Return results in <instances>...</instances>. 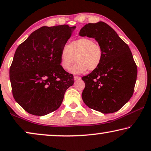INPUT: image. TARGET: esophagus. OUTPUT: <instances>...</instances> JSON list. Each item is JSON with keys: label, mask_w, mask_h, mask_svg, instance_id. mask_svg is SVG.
<instances>
[{"label": "esophagus", "mask_w": 151, "mask_h": 151, "mask_svg": "<svg viewBox=\"0 0 151 151\" xmlns=\"http://www.w3.org/2000/svg\"><path fill=\"white\" fill-rule=\"evenodd\" d=\"M80 76H74V79H75V81H78V80H80L81 79Z\"/></svg>", "instance_id": "34e87169"}]
</instances>
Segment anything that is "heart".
<instances>
[{
    "mask_svg": "<svg viewBox=\"0 0 151 151\" xmlns=\"http://www.w3.org/2000/svg\"><path fill=\"white\" fill-rule=\"evenodd\" d=\"M103 51L101 46L89 37H81L65 45L60 52V64L65 70H68L76 61V64L71 68L73 74H82L89 69L96 70L101 63Z\"/></svg>",
    "mask_w": 151,
    "mask_h": 151,
    "instance_id": "1",
    "label": "heart"
}]
</instances>
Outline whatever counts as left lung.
<instances>
[{
	"mask_svg": "<svg viewBox=\"0 0 151 151\" xmlns=\"http://www.w3.org/2000/svg\"><path fill=\"white\" fill-rule=\"evenodd\" d=\"M79 35L94 38L103 51L99 66L82 77L86 83L83 101L103 114L118 111L132 96L137 79V65L130 48L103 22L86 24Z\"/></svg>",
	"mask_w": 151,
	"mask_h": 151,
	"instance_id": "1",
	"label": "left lung"
}]
</instances>
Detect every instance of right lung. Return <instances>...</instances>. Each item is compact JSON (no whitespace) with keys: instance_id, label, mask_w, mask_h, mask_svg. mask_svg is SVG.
<instances>
[{"instance_id":"obj_1","label":"right lung","mask_w":151,"mask_h":151,"mask_svg":"<svg viewBox=\"0 0 151 151\" xmlns=\"http://www.w3.org/2000/svg\"><path fill=\"white\" fill-rule=\"evenodd\" d=\"M75 27H42L16 50L9 69L13 96L28 113L45 116L62 103L74 77L61 67L60 52Z\"/></svg>"}]
</instances>
